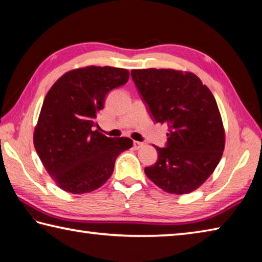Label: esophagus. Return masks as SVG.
Masks as SVG:
<instances>
[{"label": "esophagus", "mask_w": 262, "mask_h": 262, "mask_svg": "<svg viewBox=\"0 0 262 262\" xmlns=\"http://www.w3.org/2000/svg\"><path fill=\"white\" fill-rule=\"evenodd\" d=\"M144 146V143H141V141H134V148L135 149H139L140 147H143Z\"/></svg>", "instance_id": "34e87169"}]
</instances>
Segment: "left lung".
<instances>
[{
  "instance_id": "left-lung-1",
  "label": "left lung",
  "mask_w": 262,
  "mask_h": 262,
  "mask_svg": "<svg viewBox=\"0 0 262 262\" xmlns=\"http://www.w3.org/2000/svg\"><path fill=\"white\" fill-rule=\"evenodd\" d=\"M153 121L168 126L167 146L145 173L160 189L185 194L212 175L222 158L226 135L212 92L192 72L172 69L131 71Z\"/></svg>"
}]
</instances>
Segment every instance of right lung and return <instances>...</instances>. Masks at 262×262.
<instances>
[{
  "label": "right lung",
  "mask_w": 262,
  "mask_h": 262,
  "mask_svg": "<svg viewBox=\"0 0 262 262\" xmlns=\"http://www.w3.org/2000/svg\"><path fill=\"white\" fill-rule=\"evenodd\" d=\"M126 69L85 67L59 78L43 100L33 143L47 172L62 190L92 192L107 182L119 154L132 147L126 137L94 130L96 114L110 91L128 80Z\"/></svg>",
  "instance_id": "obj_1"
}]
</instances>
